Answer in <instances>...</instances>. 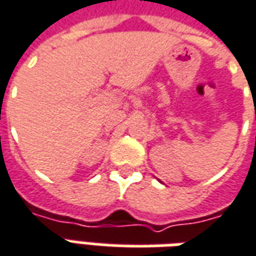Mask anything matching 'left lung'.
I'll list each match as a JSON object with an SVG mask.
<instances>
[{"label":"left lung","instance_id":"1","mask_svg":"<svg viewBox=\"0 0 256 256\" xmlns=\"http://www.w3.org/2000/svg\"><path fill=\"white\" fill-rule=\"evenodd\" d=\"M159 182H162V181H159Z\"/></svg>","mask_w":256,"mask_h":256}]
</instances>
